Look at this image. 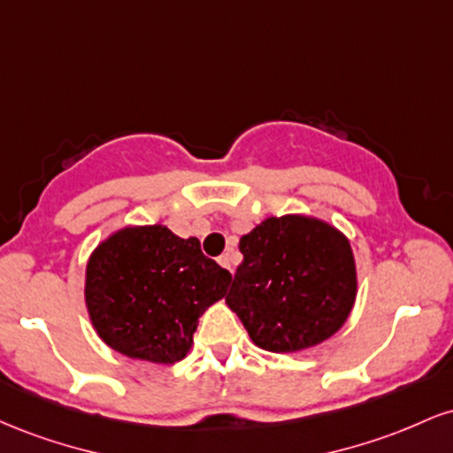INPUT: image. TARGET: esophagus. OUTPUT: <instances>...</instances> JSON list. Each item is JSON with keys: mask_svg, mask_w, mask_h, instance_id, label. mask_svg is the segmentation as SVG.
I'll list each match as a JSON object with an SVG mask.
<instances>
[{"mask_svg": "<svg viewBox=\"0 0 453 453\" xmlns=\"http://www.w3.org/2000/svg\"><path fill=\"white\" fill-rule=\"evenodd\" d=\"M217 262H219L223 268H227V270H230V273L234 274V264H232V256H230V253H223V256H219V259H217Z\"/></svg>", "mask_w": 453, "mask_h": 453, "instance_id": "obj_1", "label": "esophagus"}]
</instances>
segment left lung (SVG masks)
<instances>
[{
	"label": "left lung",
	"mask_w": 453,
	"mask_h": 453,
	"mask_svg": "<svg viewBox=\"0 0 453 453\" xmlns=\"http://www.w3.org/2000/svg\"><path fill=\"white\" fill-rule=\"evenodd\" d=\"M226 303L266 351H300L330 339L351 313L356 264L349 241L324 221L270 217L241 238Z\"/></svg>",
	"instance_id": "8db88e82"
}]
</instances>
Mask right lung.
Returning a JSON list of instances; mask_svg holds the SVG:
<instances>
[{"label":"right lung","mask_w":453,"mask_h":453,"mask_svg":"<svg viewBox=\"0 0 453 453\" xmlns=\"http://www.w3.org/2000/svg\"><path fill=\"white\" fill-rule=\"evenodd\" d=\"M232 274L197 238L161 226L126 227L93 251L85 298L100 339L123 356L174 364L194 342L197 317L227 292Z\"/></svg>","instance_id":"obj_1"}]
</instances>
